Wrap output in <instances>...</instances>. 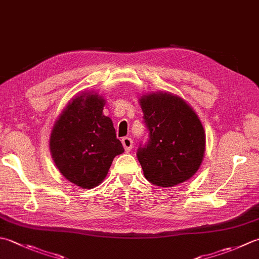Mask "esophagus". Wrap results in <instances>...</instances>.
Instances as JSON below:
<instances>
[{
  "mask_svg": "<svg viewBox=\"0 0 259 259\" xmlns=\"http://www.w3.org/2000/svg\"><path fill=\"white\" fill-rule=\"evenodd\" d=\"M122 145H123V148L125 150V153H130V150L133 149V139L130 138V137H124V138H122Z\"/></svg>",
  "mask_w": 259,
  "mask_h": 259,
  "instance_id": "1",
  "label": "esophagus"
}]
</instances>
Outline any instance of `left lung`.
<instances>
[{
	"label": "left lung",
	"instance_id": "obj_1",
	"mask_svg": "<svg viewBox=\"0 0 259 259\" xmlns=\"http://www.w3.org/2000/svg\"><path fill=\"white\" fill-rule=\"evenodd\" d=\"M139 103L149 140L137 157L150 183L173 187L190 180L205 153V133L194 110L180 96L156 92Z\"/></svg>",
	"mask_w": 259,
	"mask_h": 259
}]
</instances>
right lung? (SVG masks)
I'll list each match as a JSON object with an SVG mask.
<instances>
[{"instance_id":"1","label":"right lung","mask_w":259,"mask_h":259,"mask_svg":"<svg viewBox=\"0 0 259 259\" xmlns=\"http://www.w3.org/2000/svg\"><path fill=\"white\" fill-rule=\"evenodd\" d=\"M105 100L85 92L70 101L54 124L50 153L66 180L82 189H93L106 177L115 156L124 149L109 116Z\"/></svg>"}]
</instances>
